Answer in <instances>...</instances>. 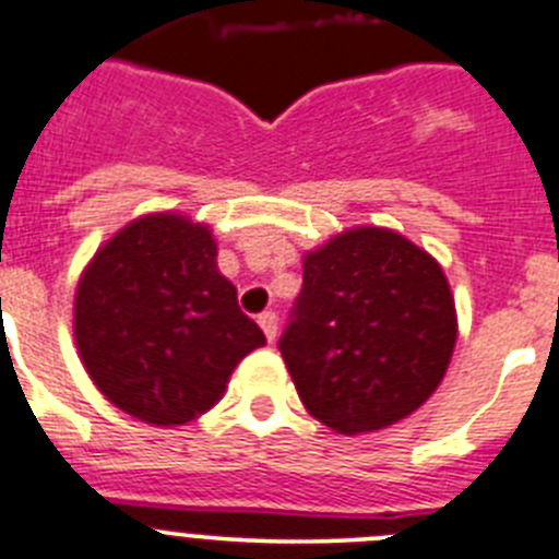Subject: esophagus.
I'll return each mask as SVG.
<instances>
[{
    "mask_svg": "<svg viewBox=\"0 0 559 559\" xmlns=\"http://www.w3.org/2000/svg\"><path fill=\"white\" fill-rule=\"evenodd\" d=\"M259 325L261 331H264V336L273 342L275 334H278V317H275V311H264V314H259Z\"/></svg>",
    "mask_w": 559,
    "mask_h": 559,
    "instance_id": "1",
    "label": "esophagus"
}]
</instances>
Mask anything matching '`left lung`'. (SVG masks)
Here are the masks:
<instances>
[{
	"instance_id": "left-lung-1",
	"label": "left lung",
	"mask_w": 559,
	"mask_h": 559,
	"mask_svg": "<svg viewBox=\"0 0 559 559\" xmlns=\"http://www.w3.org/2000/svg\"><path fill=\"white\" fill-rule=\"evenodd\" d=\"M454 345V295L437 259L376 225L304 255V289L278 342L306 412L336 435L386 429L420 409Z\"/></svg>"
}]
</instances>
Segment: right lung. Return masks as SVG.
I'll return each mask as SVG.
<instances>
[{
	"instance_id": "obj_1",
	"label": "right lung",
	"mask_w": 559,
	"mask_h": 559,
	"mask_svg": "<svg viewBox=\"0 0 559 559\" xmlns=\"http://www.w3.org/2000/svg\"><path fill=\"white\" fill-rule=\"evenodd\" d=\"M74 342L94 386L150 426L205 415L234 367L267 345L219 273L209 225L175 211L133 219L85 264Z\"/></svg>"
}]
</instances>
